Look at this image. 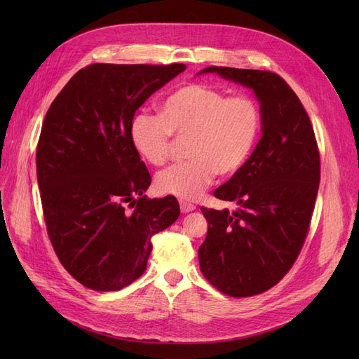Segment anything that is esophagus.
<instances>
[{
    "instance_id": "34e87169",
    "label": "esophagus",
    "mask_w": 359,
    "mask_h": 359,
    "mask_svg": "<svg viewBox=\"0 0 359 359\" xmlns=\"http://www.w3.org/2000/svg\"><path fill=\"white\" fill-rule=\"evenodd\" d=\"M180 208H181L182 212H190V211L196 210V205H193V203L186 202V201H180Z\"/></svg>"
}]
</instances>
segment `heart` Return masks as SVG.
<instances>
[{"instance_id":"heart-1","label":"heart","mask_w":359,"mask_h":359,"mask_svg":"<svg viewBox=\"0 0 359 359\" xmlns=\"http://www.w3.org/2000/svg\"><path fill=\"white\" fill-rule=\"evenodd\" d=\"M260 112L244 94L226 97L203 83H187L160 104V116L137 112L128 126L136 153L153 166L165 165L172 137L184 139L187 161L160 172L158 191L181 199L201 198L217 173L232 175L243 168L256 144Z\"/></svg>"}]
</instances>
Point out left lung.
Listing matches in <instances>:
<instances>
[{
    "label": "left lung",
    "mask_w": 359,
    "mask_h": 359,
    "mask_svg": "<svg viewBox=\"0 0 359 359\" xmlns=\"http://www.w3.org/2000/svg\"><path fill=\"white\" fill-rule=\"evenodd\" d=\"M199 73L253 90L262 137L232 178L214 191L238 208H201L208 232L199 265L210 283L229 297H253L277 285L295 262L311 220L320 158L310 118L278 74L211 66Z\"/></svg>",
    "instance_id": "8db88e82"
}]
</instances>
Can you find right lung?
<instances>
[{
	"label": "right lung",
	"mask_w": 359,
	"mask_h": 359,
	"mask_svg": "<svg viewBox=\"0 0 359 359\" xmlns=\"http://www.w3.org/2000/svg\"><path fill=\"white\" fill-rule=\"evenodd\" d=\"M184 70L91 64L67 82L43 121L36 163L48 235L62 266L93 290H119L142 276L151 238L178 219L170 194L144 196L151 177L128 126Z\"/></svg>",
	"instance_id": "obj_1"
}]
</instances>
